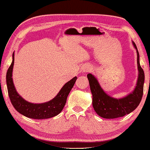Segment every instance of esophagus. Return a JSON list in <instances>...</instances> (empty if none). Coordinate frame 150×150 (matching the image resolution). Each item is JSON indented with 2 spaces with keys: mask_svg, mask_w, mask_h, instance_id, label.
<instances>
[{
  "mask_svg": "<svg viewBox=\"0 0 150 150\" xmlns=\"http://www.w3.org/2000/svg\"><path fill=\"white\" fill-rule=\"evenodd\" d=\"M91 69V67H89V66H86V67H85L83 68V71H86V72H88V71H90Z\"/></svg>",
  "mask_w": 150,
  "mask_h": 150,
  "instance_id": "esophagus-1",
  "label": "esophagus"
}]
</instances>
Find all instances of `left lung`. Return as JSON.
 Segmentation results:
<instances>
[{
	"mask_svg": "<svg viewBox=\"0 0 150 150\" xmlns=\"http://www.w3.org/2000/svg\"><path fill=\"white\" fill-rule=\"evenodd\" d=\"M133 44L137 50V63L139 75L136 87L132 93L122 99H114L108 96L103 91L93 75L90 73L87 75L93 96V107L96 112L101 117L114 119L123 117L135 110L141 102L144 93L145 75L143 69L139 64V52L134 42Z\"/></svg>",
	"mask_w": 150,
	"mask_h": 150,
	"instance_id": "left-lung-1",
	"label": "left lung"
}]
</instances>
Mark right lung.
<instances>
[{
  "label": "right lung",
  "mask_w": 150,
  "mask_h": 150,
  "mask_svg": "<svg viewBox=\"0 0 150 150\" xmlns=\"http://www.w3.org/2000/svg\"><path fill=\"white\" fill-rule=\"evenodd\" d=\"M13 65L14 53L13 54V61L7 71L6 78L9 98L16 110L26 117L36 120L51 118L60 113L65 105L68 95L77 80V77H73L65 83L57 96L52 100L41 104H35L25 101L16 91L12 78Z\"/></svg>",
  "instance_id": "1"
}]
</instances>
